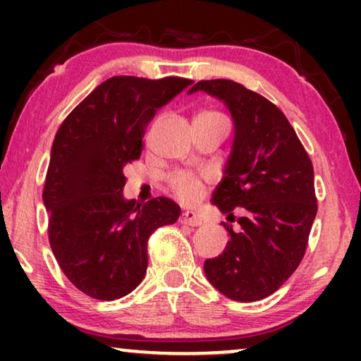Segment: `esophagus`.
Returning a JSON list of instances; mask_svg holds the SVG:
<instances>
[{
  "mask_svg": "<svg viewBox=\"0 0 361 361\" xmlns=\"http://www.w3.org/2000/svg\"><path fill=\"white\" fill-rule=\"evenodd\" d=\"M180 224H184V225H190V226H199V225H202V220H200V216L195 214V212H184V214L180 215Z\"/></svg>",
  "mask_w": 361,
  "mask_h": 361,
  "instance_id": "1",
  "label": "esophagus"
}]
</instances>
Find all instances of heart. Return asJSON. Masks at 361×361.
I'll return each mask as SVG.
<instances>
[{"instance_id": "1", "label": "heart", "mask_w": 361, "mask_h": 361, "mask_svg": "<svg viewBox=\"0 0 361 361\" xmlns=\"http://www.w3.org/2000/svg\"><path fill=\"white\" fill-rule=\"evenodd\" d=\"M202 115H220L219 111H205ZM169 187L182 200H194L202 192V179L189 171H177L169 176Z\"/></svg>"}]
</instances>
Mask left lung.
<instances>
[{"label": "left lung", "mask_w": 361, "mask_h": 361, "mask_svg": "<svg viewBox=\"0 0 361 361\" xmlns=\"http://www.w3.org/2000/svg\"><path fill=\"white\" fill-rule=\"evenodd\" d=\"M225 102L235 141L225 177L212 202L240 226L224 221L230 241L207 259V278L221 294L253 302L278 290L298 269L317 214L312 161L288 118L274 103L226 78L200 80L189 93Z\"/></svg>", "instance_id": "1"}]
</instances>
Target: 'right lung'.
Listing matches in <instances>:
<instances>
[{
	"label": "right lung",
	"mask_w": 361,
	"mask_h": 361,
	"mask_svg": "<svg viewBox=\"0 0 361 361\" xmlns=\"http://www.w3.org/2000/svg\"><path fill=\"white\" fill-rule=\"evenodd\" d=\"M190 83L111 77L59 128L42 192L49 243L67 279L93 299L115 300L136 289L147 269L149 236L179 219L180 207L167 197L123 199V169L141 157L156 111Z\"/></svg>",
	"instance_id": "right-lung-1"
}]
</instances>
